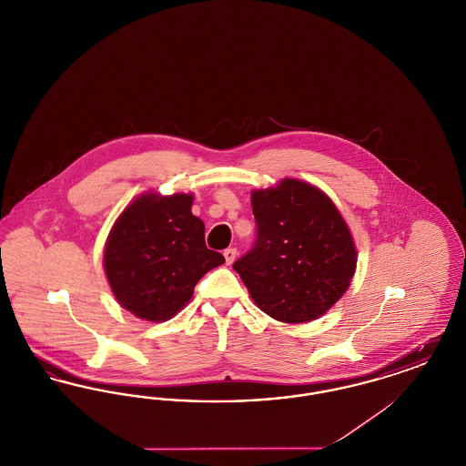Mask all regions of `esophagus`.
<instances>
[{
    "label": "esophagus",
    "instance_id": "1",
    "mask_svg": "<svg viewBox=\"0 0 466 466\" xmlns=\"http://www.w3.org/2000/svg\"><path fill=\"white\" fill-rule=\"evenodd\" d=\"M223 257H225L227 266H230V264L236 260V257H238V249H236V248H227V249L223 251Z\"/></svg>",
    "mask_w": 466,
    "mask_h": 466
}]
</instances>
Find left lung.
Masks as SVG:
<instances>
[{"instance_id": "left-lung-1", "label": "left lung", "mask_w": 466, "mask_h": 466, "mask_svg": "<svg viewBox=\"0 0 466 466\" xmlns=\"http://www.w3.org/2000/svg\"><path fill=\"white\" fill-rule=\"evenodd\" d=\"M253 248L234 262L253 302L283 323H308L346 293L356 270L350 227L314 185L285 177L251 192Z\"/></svg>"}]
</instances>
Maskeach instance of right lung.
Returning <instances> with one entry per match:
<instances>
[{
	"label": "right lung",
	"mask_w": 466,
	"mask_h": 466,
	"mask_svg": "<svg viewBox=\"0 0 466 466\" xmlns=\"http://www.w3.org/2000/svg\"><path fill=\"white\" fill-rule=\"evenodd\" d=\"M192 202V194L148 192L111 227L105 272L118 304L141 319H171L188 304L200 278L225 262L222 253L206 248Z\"/></svg>",
	"instance_id": "obj_1"
}]
</instances>
